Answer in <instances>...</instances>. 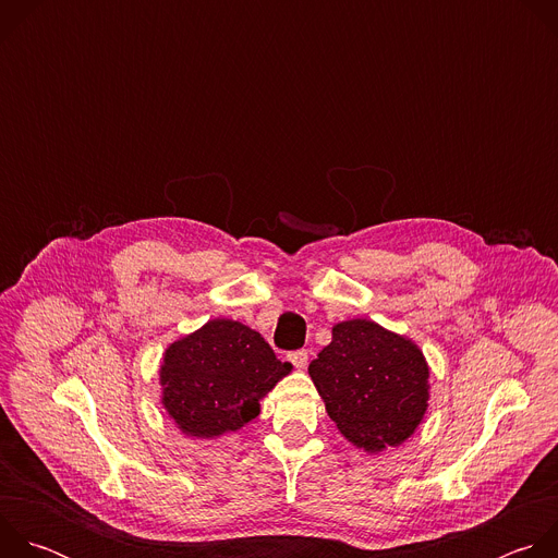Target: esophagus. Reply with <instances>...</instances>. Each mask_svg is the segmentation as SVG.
Instances as JSON below:
<instances>
[{
    "label": "esophagus",
    "instance_id": "1",
    "mask_svg": "<svg viewBox=\"0 0 558 558\" xmlns=\"http://www.w3.org/2000/svg\"><path fill=\"white\" fill-rule=\"evenodd\" d=\"M287 360L295 366V368H304L306 366V362H308V353L306 351H291L289 355H287Z\"/></svg>",
    "mask_w": 558,
    "mask_h": 558
}]
</instances>
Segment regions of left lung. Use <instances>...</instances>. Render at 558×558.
<instances>
[{"label": "left lung", "instance_id": "left-lung-1", "mask_svg": "<svg viewBox=\"0 0 558 558\" xmlns=\"http://www.w3.org/2000/svg\"><path fill=\"white\" fill-rule=\"evenodd\" d=\"M308 375L340 433L371 452L411 437L428 407L422 351L368 320L336 325Z\"/></svg>", "mask_w": 558, "mask_h": 558}]
</instances>
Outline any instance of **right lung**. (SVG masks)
<instances>
[{
    "label": "right lung",
    "instance_id": "add662e5",
    "mask_svg": "<svg viewBox=\"0 0 558 558\" xmlns=\"http://www.w3.org/2000/svg\"><path fill=\"white\" fill-rule=\"evenodd\" d=\"M289 371L254 329L211 320L166 351L163 407L183 433L218 437L256 420L260 400Z\"/></svg>",
    "mask_w": 558,
    "mask_h": 558
}]
</instances>
